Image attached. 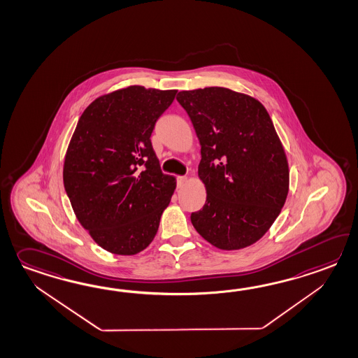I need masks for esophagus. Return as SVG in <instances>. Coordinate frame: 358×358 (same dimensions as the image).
<instances>
[{
  "label": "esophagus",
  "mask_w": 358,
  "mask_h": 358,
  "mask_svg": "<svg viewBox=\"0 0 358 358\" xmlns=\"http://www.w3.org/2000/svg\"><path fill=\"white\" fill-rule=\"evenodd\" d=\"M185 182H186V177L185 176H178L177 177V187H182Z\"/></svg>",
  "instance_id": "obj_1"
}]
</instances>
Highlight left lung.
Wrapping results in <instances>:
<instances>
[{
    "label": "left lung",
    "mask_w": 358,
    "mask_h": 358,
    "mask_svg": "<svg viewBox=\"0 0 358 358\" xmlns=\"http://www.w3.org/2000/svg\"><path fill=\"white\" fill-rule=\"evenodd\" d=\"M177 101L198 136L199 178L207 190L203 209L191 213L192 226L223 250L255 244L289 191L285 151L268 113L255 97L224 87L181 91Z\"/></svg>",
    "instance_id": "1"
}]
</instances>
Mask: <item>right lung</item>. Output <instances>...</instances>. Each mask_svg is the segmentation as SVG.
<instances>
[{"instance_id":"right-lung-1","label":"right lung","mask_w":358,"mask_h":358,"mask_svg":"<svg viewBox=\"0 0 358 358\" xmlns=\"http://www.w3.org/2000/svg\"><path fill=\"white\" fill-rule=\"evenodd\" d=\"M177 90L129 86L97 97L80 115L64 160L66 195L100 247L134 255L149 247L176 189L151 145Z\"/></svg>"}]
</instances>
